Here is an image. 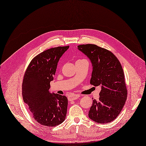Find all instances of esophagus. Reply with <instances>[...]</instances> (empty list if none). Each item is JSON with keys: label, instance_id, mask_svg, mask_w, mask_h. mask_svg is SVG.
<instances>
[{"label": "esophagus", "instance_id": "34e87169", "mask_svg": "<svg viewBox=\"0 0 146 146\" xmlns=\"http://www.w3.org/2000/svg\"><path fill=\"white\" fill-rule=\"evenodd\" d=\"M79 97H80V95H79V94H73V95L69 97V98H68V100H70V101L74 100L77 99L78 98H79Z\"/></svg>", "mask_w": 146, "mask_h": 146}]
</instances>
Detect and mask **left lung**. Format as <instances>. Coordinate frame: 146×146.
Masks as SVG:
<instances>
[{"mask_svg":"<svg viewBox=\"0 0 146 146\" xmlns=\"http://www.w3.org/2000/svg\"><path fill=\"white\" fill-rule=\"evenodd\" d=\"M78 48L93 66L90 84L100 86L99 100H93L88 116L99 123L114 120L125 104L127 91L121 65L111 52L96 44L79 45Z\"/></svg>","mask_w":146,"mask_h":146,"instance_id":"8db88e82","label":"left lung"}]
</instances>
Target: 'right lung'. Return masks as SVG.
<instances>
[{
	"instance_id": "obj_1",
	"label": "right lung",
	"mask_w": 146,
	"mask_h": 146,
	"mask_svg": "<svg viewBox=\"0 0 146 146\" xmlns=\"http://www.w3.org/2000/svg\"><path fill=\"white\" fill-rule=\"evenodd\" d=\"M69 46L47 49L33 58L27 68L22 84L24 102L34 119L42 126L53 127L66 119L67 97L49 91L58 62Z\"/></svg>"
}]
</instances>
